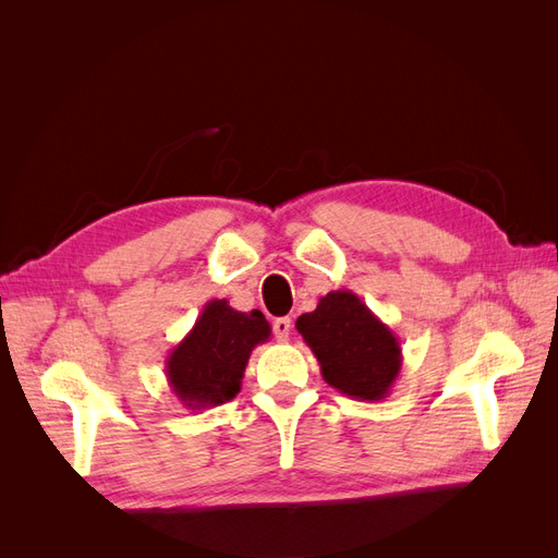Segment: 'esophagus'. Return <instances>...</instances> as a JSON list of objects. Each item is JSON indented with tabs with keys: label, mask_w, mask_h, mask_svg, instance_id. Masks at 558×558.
Here are the masks:
<instances>
[{
	"label": "esophagus",
	"mask_w": 558,
	"mask_h": 558,
	"mask_svg": "<svg viewBox=\"0 0 558 558\" xmlns=\"http://www.w3.org/2000/svg\"><path fill=\"white\" fill-rule=\"evenodd\" d=\"M275 337H277V340L279 342H286V340H289V337H291V318L289 316H281V318H277L275 320Z\"/></svg>",
	"instance_id": "1"
}]
</instances>
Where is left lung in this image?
Listing matches in <instances>:
<instances>
[{"label":"left lung","mask_w":558,"mask_h":558,"mask_svg":"<svg viewBox=\"0 0 558 558\" xmlns=\"http://www.w3.org/2000/svg\"><path fill=\"white\" fill-rule=\"evenodd\" d=\"M295 328L337 391L365 400H384L400 375L402 349L393 330L351 291H330Z\"/></svg>","instance_id":"1"}]
</instances>
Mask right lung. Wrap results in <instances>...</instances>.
Instances as JSON below:
<instances>
[{
  "instance_id": "right-lung-1",
  "label": "right lung",
  "mask_w": 558,
  "mask_h": 558,
  "mask_svg": "<svg viewBox=\"0 0 558 558\" xmlns=\"http://www.w3.org/2000/svg\"><path fill=\"white\" fill-rule=\"evenodd\" d=\"M269 335L263 312H238L228 300H209L191 332L167 353V384L185 410L218 408L240 393L251 351Z\"/></svg>"
}]
</instances>
